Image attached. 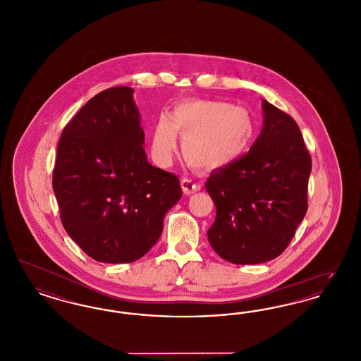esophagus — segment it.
I'll list each match as a JSON object with an SVG mask.
<instances>
[{
    "label": "esophagus",
    "mask_w": 361,
    "mask_h": 361,
    "mask_svg": "<svg viewBox=\"0 0 361 361\" xmlns=\"http://www.w3.org/2000/svg\"><path fill=\"white\" fill-rule=\"evenodd\" d=\"M181 188H183V192H184L185 195H192V193H195L196 190L200 189V185L196 184V183H195L193 180H190V178H183V180H181Z\"/></svg>",
    "instance_id": "34e87169"
}]
</instances>
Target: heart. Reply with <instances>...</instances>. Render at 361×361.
Masks as SVG:
<instances>
[{
    "label": "heart",
    "mask_w": 361,
    "mask_h": 361,
    "mask_svg": "<svg viewBox=\"0 0 361 361\" xmlns=\"http://www.w3.org/2000/svg\"><path fill=\"white\" fill-rule=\"evenodd\" d=\"M177 133L184 137L183 154L192 166L215 169L247 150L255 137V121L249 111L226 102H181L172 115L161 114L155 121L152 154L159 165L172 161Z\"/></svg>",
    "instance_id": "1"
}]
</instances>
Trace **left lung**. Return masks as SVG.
<instances>
[{
  "mask_svg": "<svg viewBox=\"0 0 361 361\" xmlns=\"http://www.w3.org/2000/svg\"><path fill=\"white\" fill-rule=\"evenodd\" d=\"M264 126L247 154L212 171L206 183L215 208L207 235L233 264L280 256L307 211L311 157L290 115L262 100Z\"/></svg>",
  "mask_w": 361,
  "mask_h": 361,
  "instance_id": "1",
  "label": "left lung"
}]
</instances>
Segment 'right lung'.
<instances>
[{
  "instance_id": "right-lung-1",
  "label": "right lung",
  "mask_w": 361,
  "mask_h": 361,
  "mask_svg": "<svg viewBox=\"0 0 361 361\" xmlns=\"http://www.w3.org/2000/svg\"><path fill=\"white\" fill-rule=\"evenodd\" d=\"M133 94L116 86L92 97L63 128L52 173L66 233L106 264L143 257L181 197L178 177L147 161Z\"/></svg>"
}]
</instances>
